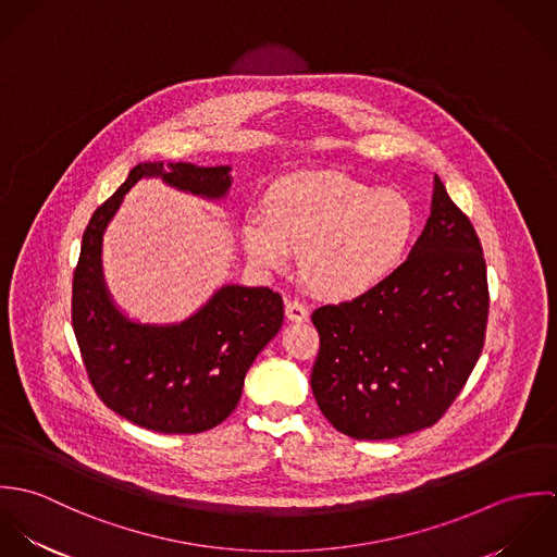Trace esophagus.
<instances>
[{
	"mask_svg": "<svg viewBox=\"0 0 557 557\" xmlns=\"http://www.w3.org/2000/svg\"><path fill=\"white\" fill-rule=\"evenodd\" d=\"M285 315H287L289 321L302 323V321L309 319V309H307L302 302H298V300H289V302L285 305Z\"/></svg>",
	"mask_w": 557,
	"mask_h": 557,
	"instance_id": "esophagus-1",
	"label": "esophagus"
}]
</instances>
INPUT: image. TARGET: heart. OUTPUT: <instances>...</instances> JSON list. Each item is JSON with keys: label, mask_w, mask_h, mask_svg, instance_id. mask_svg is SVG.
Segmentation results:
<instances>
[{"label": "heart", "mask_w": 557, "mask_h": 557, "mask_svg": "<svg viewBox=\"0 0 557 557\" xmlns=\"http://www.w3.org/2000/svg\"><path fill=\"white\" fill-rule=\"evenodd\" d=\"M418 232L409 197L338 171H300L276 180L263 197V219L242 238L263 270L285 272L302 255V278L321 298L347 302L388 283Z\"/></svg>", "instance_id": "heart-1"}]
</instances>
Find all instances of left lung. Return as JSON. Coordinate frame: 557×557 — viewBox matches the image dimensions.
Returning a JSON list of instances; mask_svg holds the SVG:
<instances>
[{
  "label": "left lung",
  "instance_id": "1",
  "mask_svg": "<svg viewBox=\"0 0 557 557\" xmlns=\"http://www.w3.org/2000/svg\"><path fill=\"white\" fill-rule=\"evenodd\" d=\"M486 315L480 239L435 175L431 216L397 274L311 318L319 332L311 388L321 413L354 440H393L435 424L476 367Z\"/></svg>",
  "mask_w": 557,
  "mask_h": 557
}]
</instances>
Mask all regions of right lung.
<instances>
[{
    "instance_id": "right-lung-1",
    "label": "right lung",
    "mask_w": 557,
    "mask_h": 557,
    "mask_svg": "<svg viewBox=\"0 0 557 557\" xmlns=\"http://www.w3.org/2000/svg\"><path fill=\"white\" fill-rule=\"evenodd\" d=\"M232 166L139 162L91 214L73 278V330L87 377L122 418L157 433H201L238 405L244 375L283 325V298L268 287L223 285L180 323H141L111 300L102 276V236L124 195L144 177L223 199Z\"/></svg>"
}]
</instances>
